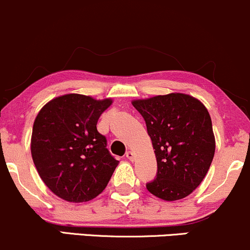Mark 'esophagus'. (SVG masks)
Here are the masks:
<instances>
[{"mask_svg": "<svg viewBox=\"0 0 250 250\" xmlns=\"http://www.w3.org/2000/svg\"><path fill=\"white\" fill-rule=\"evenodd\" d=\"M126 157H127L130 161H133L135 160V154H133L132 151H127L126 152Z\"/></svg>", "mask_w": 250, "mask_h": 250, "instance_id": "1", "label": "esophagus"}]
</instances>
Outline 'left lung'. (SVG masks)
<instances>
[{
    "label": "left lung",
    "mask_w": 250,
    "mask_h": 250,
    "mask_svg": "<svg viewBox=\"0 0 250 250\" xmlns=\"http://www.w3.org/2000/svg\"><path fill=\"white\" fill-rule=\"evenodd\" d=\"M142 114L157 161L156 179L146 188L160 199L189 195L208 174L216 150L211 117L198 99L171 93L133 100Z\"/></svg>",
    "instance_id": "obj_1"
}]
</instances>
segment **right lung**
Here are the masks:
<instances>
[{
	"instance_id": "add662e5",
	"label": "right lung",
	"mask_w": 250,
	"mask_h": 250,
	"mask_svg": "<svg viewBox=\"0 0 250 250\" xmlns=\"http://www.w3.org/2000/svg\"><path fill=\"white\" fill-rule=\"evenodd\" d=\"M112 99L95 100L66 94L49 101L37 115L31 138L34 166L57 197L83 203L106 188L119 161L109 154L99 133L100 115Z\"/></svg>"
}]
</instances>
